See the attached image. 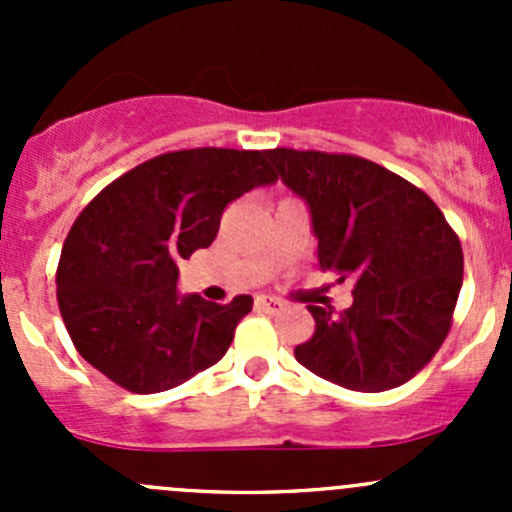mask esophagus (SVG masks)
<instances>
[{
	"label": "esophagus",
	"instance_id": "obj_1",
	"mask_svg": "<svg viewBox=\"0 0 512 512\" xmlns=\"http://www.w3.org/2000/svg\"><path fill=\"white\" fill-rule=\"evenodd\" d=\"M255 307L260 309V312L277 314L282 307H285V304H282L280 299H275V297H257V299H255Z\"/></svg>",
	"mask_w": 512,
	"mask_h": 512
}]
</instances>
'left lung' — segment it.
<instances>
[{
	"mask_svg": "<svg viewBox=\"0 0 512 512\" xmlns=\"http://www.w3.org/2000/svg\"><path fill=\"white\" fill-rule=\"evenodd\" d=\"M277 173L307 200L319 267L354 280L344 312L307 304L294 359L352 391L396 389L436 356L463 285V250L438 205L401 175L352 153L272 148Z\"/></svg>",
	"mask_w": 512,
	"mask_h": 512,
	"instance_id": "8db88e82",
	"label": "left lung"
}]
</instances>
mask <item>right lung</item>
I'll return each instance as SVG.
<instances>
[{"mask_svg": "<svg viewBox=\"0 0 512 512\" xmlns=\"http://www.w3.org/2000/svg\"><path fill=\"white\" fill-rule=\"evenodd\" d=\"M267 153H160L81 210L61 247L56 299L76 352L113 384L158 394L223 359L252 297H178V262L213 245L227 203L277 180Z\"/></svg>", "mask_w": 512, "mask_h": 512, "instance_id": "obj_1", "label": "right lung"}]
</instances>
